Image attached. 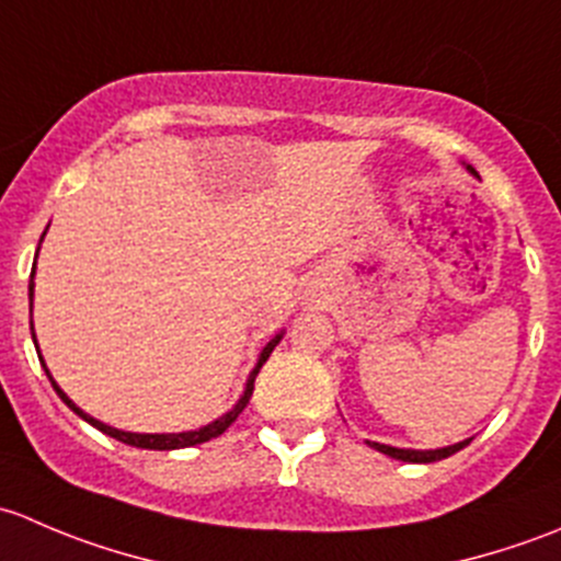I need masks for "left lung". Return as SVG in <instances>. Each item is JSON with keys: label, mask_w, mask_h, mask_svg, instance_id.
Returning <instances> with one entry per match:
<instances>
[{"label": "left lung", "mask_w": 561, "mask_h": 561, "mask_svg": "<svg viewBox=\"0 0 561 561\" xmlns=\"http://www.w3.org/2000/svg\"><path fill=\"white\" fill-rule=\"evenodd\" d=\"M467 171H472V168L467 165ZM366 445L375 450H380V454H386L390 458H399V461H410V463H432V461H443V458L458 454L461 448H467L469 439H461V443L456 445H448V448H437V450H415V448H393V445H382V443H371V439H366Z\"/></svg>", "instance_id": "1"}]
</instances>
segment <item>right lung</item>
Segmentation results:
<instances>
[{"mask_svg":"<svg viewBox=\"0 0 561 561\" xmlns=\"http://www.w3.org/2000/svg\"><path fill=\"white\" fill-rule=\"evenodd\" d=\"M45 230H48V228H45ZM43 236H45V233H43ZM39 241H43V239H39ZM37 252H39V247H37ZM32 301H35V268H32V279H30V307H32ZM282 336H285V331L276 333V336L271 339V342L265 344L263 350H260L257 364H254V369L249 371V377H247L244 393L239 396V401H236V404L230 407V410L225 412L222 417H217V421L206 423V426H201V428H192V432H175V434H138V432H122V428H113V426H107V423L98 421V417H92V415H89V412H83L81 407H78L76 401H72L70 396L65 393V390H61L59 386H56V380H54V377H50L48 366H45L43 353H39V344H37V336H35V322H32V339H35V347H37V355H39V364H43L45 375H48V380H50V386H54L56 396H59V399L65 401V404L70 407V410L76 412L78 417H83V421H87V423H92L94 428H100V432L107 434V437L118 439V443H124V445H133V448H144V450H179V448H192V445H201V443H208V439L219 437V434H222L225 428H228L230 423H233L236 417L241 415V412H244V407L249 404V399H252L254 377H257L260 366H263L265 360H268V355L274 353L276 344L282 342Z\"/></svg>","mask_w":561,"mask_h":561,"instance_id":"add662e5","label":"right lung"}]
</instances>
